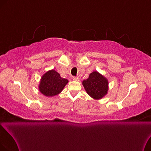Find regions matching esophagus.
Listing matches in <instances>:
<instances>
[{
	"mask_svg": "<svg viewBox=\"0 0 151 151\" xmlns=\"http://www.w3.org/2000/svg\"><path fill=\"white\" fill-rule=\"evenodd\" d=\"M73 80L74 81H79L80 78L78 76H75V77H73Z\"/></svg>",
	"mask_w": 151,
	"mask_h": 151,
	"instance_id": "34e87169",
	"label": "esophagus"
}]
</instances>
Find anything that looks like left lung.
<instances>
[{
	"mask_svg": "<svg viewBox=\"0 0 151 151\" xmlns=\"http://www.w3.org/2000/svg\"><path fill=\"white\" fill-rule=\"evenodd\" d=\"M86 92L92 98L96 100L104 97L108 91V80L97 71L89 75L87 80L82 82Z\"/></svg>",
	"mask_w": 151,
	"mask_h": 151,
	"instance_id": "1",
	"label": "left lung"
}]
</instances>
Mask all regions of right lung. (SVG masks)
<instances>
[{"mask_svg":"<svg viewBox=\"0 0 151 151\" xmlns=\"http://www.w3.org/2000/svg\"><path fill=\"white\" fill-rule=\"evenodd\" d=\"M68 83L67 79L61 78L57 71L52 70L42 76L38 89L45 96L53 97L61 93Z\"/></svg>","mask_w":151,"mask_h":151,"instance_id":"1","label":"right lung"}]
</instances>
